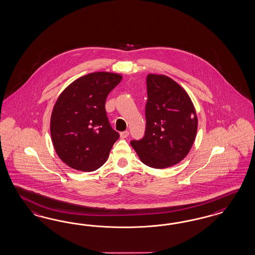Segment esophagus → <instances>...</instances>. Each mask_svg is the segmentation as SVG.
<instances>
[{"label":"esophagus","instance_id":"1","mask_svg":"<svg viewBox=\"0 0 255 255\" xmlns=\"http://www.w3.org/2000/svg\"><path fill=\"white\" fill-rule=\"evenodd\" d=\"M120 135H121V138H126L128 135H129V131H122L121 133H120Z\"/></svg>","mask_w":255,"mask_h":255}]
</instances>
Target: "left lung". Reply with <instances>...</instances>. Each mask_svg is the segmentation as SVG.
<instances>
[{"mask_svg": "<svg viewBox=\"0 0 255 255\" xmlns=\"http://www.w3.org/2000/svg\"><path fill=\"white\" fill-rule=\"evenodd\" d=\"M143 138L131 141L140 160L166 168L185 158L197 131V117L185 91L170 77L149 74Z\"/></svg>", "mask_w": 255, "mask_h": 255, "instance_id": "1", "label": "left lung"}]
</instances>
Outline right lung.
Wrapping results in <instances>:
<instances>
[{
	"label": "right lung",
	"instance_id": "right-lung-1",
	"mask_svg": "<svg viewBox=\"0 0 255 255\" xmlns=\"http://www.w3.org/2000/svg\"><path fill=\"white\" fill-rule=\"evenodd\" d=\"M122 78L112 73H92L77 78L59 96L50 133L56 153L70 167L92 172L108 160L120 134L108 122L106 100Z\"/></svg>",
	"mask_w": 255,
	"mask_h": 255
}]
</instances>
